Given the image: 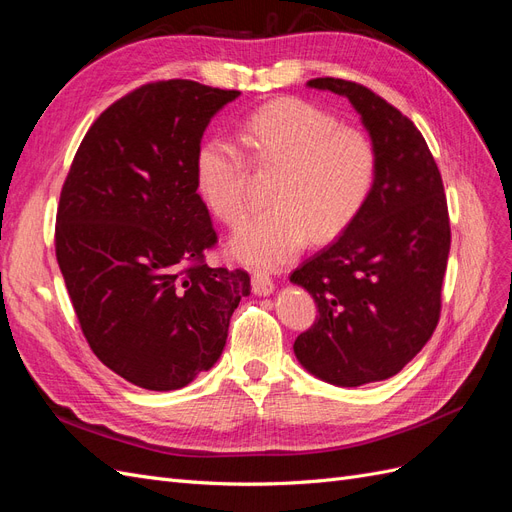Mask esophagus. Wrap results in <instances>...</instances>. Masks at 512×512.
I'll return each instance as SVG.
<instances>
[{"instance_id": "34e87169", "label": "esophagus", "mask_w": 512, "mask_h": 512, "mask_svg": "<svg viewBox=\"0 0 512 512\" xmlns=\"http://www.w3.org/2000/svg\"><path fill=\"white\" fill-rule=\"evenodd\" d=\"M252 290L258 297H269V294L275 292V284L267 273H254L252 275Z\"/></svg>"}]
</instances>
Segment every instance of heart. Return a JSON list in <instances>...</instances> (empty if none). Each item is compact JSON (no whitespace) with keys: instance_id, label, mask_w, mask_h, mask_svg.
Returning <instances> with one entry per match:
<instances>
[{"instance_id":"obj_1","label":"heart","mask_w":512,"mask_h":512,"mask_svg":"<svg viewBox=\"0 0 512 512\" xmlns=\"http://www.w3.org/2000/svg\"><path fill=\"white\" fill-rule=\"evenodd\" d=\"M239 141L252 160L280 166L269 203L228 241L243 265L277 269L299 256L312 239L337 237L374 194L380 156L371 136L342 128L335 115L303 100H275L245 115ZM196 190L230 226L247 213L243 151L222 134L207 136L194 158Z\"/></svg>"}]
</instances>
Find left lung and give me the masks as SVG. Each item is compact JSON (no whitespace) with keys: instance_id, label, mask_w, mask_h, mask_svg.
<instances>
[{"instance_id":"1","label":"left lung","mask_w":512,"mask_h":512,"mask_svg":"<svg viewBox=\"0 0 512 512\" xmlns=\"http://www.w3.org/2000/svg\"><path fill=\"white\" fill-rule=\"evenodd\" d=\"M307 87L348 98L378 147L380 170L356 220L290 275L318 307L292 348L312 376L361 386L399 374L436 329L451 250L446 196L423 134L395 106L344 79Z\"/></svg>"}]
</instances>
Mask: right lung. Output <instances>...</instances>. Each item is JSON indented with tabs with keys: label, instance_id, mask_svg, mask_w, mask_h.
Instances as JSON below:
<instances>
[{
	"label": "right lung",
	"instance_id": "add662e5",
	"mask_svg": "<svg viewBox=\"0 0 512 512\" xmlns=\"http://www.w3.org/2000/svg\"><path fill=\"white\" fill-rule=\"evenodd\" d=\"M194 81L149 83L94 121L61 188L55 252L98 359L147 391H177L222 356L250 294L241 269L209 267L218 237L194 158L237 100Z\"/></svg>",
	"mask_w": 512,
	"mask_h": 512
}]
</instances>
